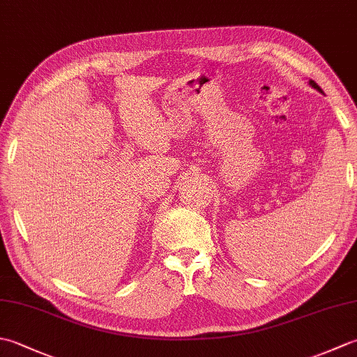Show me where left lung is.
<instances>
[{
  "mask_svg": "<svg viewBox=\"0 0 357 357\" xmlns=\"http://www.w3.org/2000/svg\"><path fill=\"white\" fill-rule=\"evenodd\" d=\"M310 86H312V87H314L316 90H319V92H321V93H324V92H322V89H321L319 86H317V84H316V82H314L313 79H310Z\"/></svg>",
  "mask_w": 357,
  "mask_h": 357,
  "instance_id": "1",
  "label": "left lung"
}]
</instances>
